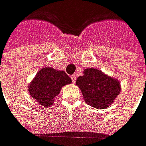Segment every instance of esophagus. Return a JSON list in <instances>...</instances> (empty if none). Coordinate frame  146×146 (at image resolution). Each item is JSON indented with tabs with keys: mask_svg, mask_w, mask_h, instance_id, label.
Listing matches in <instances>:
<instances>
[{
	"mask_svg": "<svg viewBox=\"0 0 146 146\" xmlns=\"http://www.w3.org/2000/svg\"><path fill=\"white\" fill-rule=\"evenodd\" d=\"M71 79H72V83H75V81H76V76L75 75H72L71 76Z\"/></svg>",
	"mask_w": 146,
	"mask_h": 146,
	"instance_id": "1",
	"label": "esophagus"
}]
</instances>
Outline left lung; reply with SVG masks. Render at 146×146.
I'll return each mask as SVG.
<instances>
[{
  "mask_svg": "<svg viewBox=\"0 0 146 146\" xmlns=\"http://www.w3.org/2000/svg\"><path fill=\"white\" fill-rule=\"evenodd\" d=\"M86 103L93 108L104 110L111 105L121 92V83L97 68H86L84 75L76 80Z\"/></svg>",
  "mask_w": 146,
  "mask_h": 146,
  "instance_id": "obj_1",
  "label": "left lung"
}]
</instances>
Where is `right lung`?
Returning <instances> with one entry per match:
<instances>
[{
    "instance_id": "obj_1",
    "label": "right lung",
    "mask_w": 146,
    "mask_h": 146,
    "mask_svg": "<svg viewBox=\"0 0 146 146\" xmlns=\"http://www.w3.org/2000/svg\"><path fill=\"white\" fill-rule=\"evenodd\" d=\"M71 83L72 80L65 71L44 66L30 83L28 92L40 105L47 108L53 104L60 89Z\"/></svg>"
}]
</instances>
